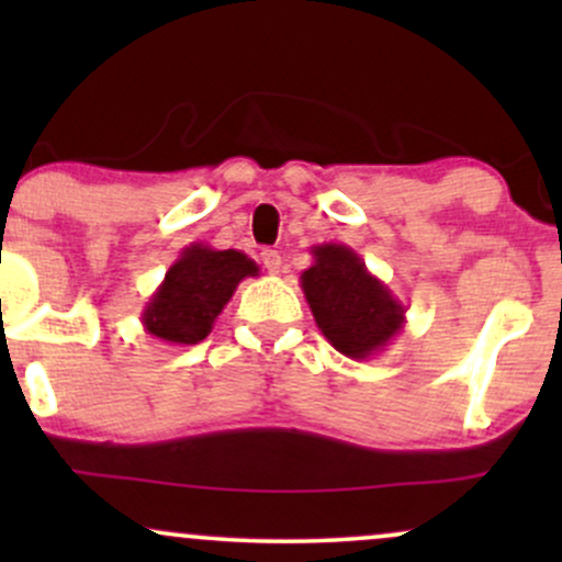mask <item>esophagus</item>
Returning a JSON list of instances; mask_svg holds the SVG:
<instances>
[{
  "label": "esophagus",
  "mask_w": 562,
  "mask_h": 562,
  "mask_svg": "<svg viewBox=\"0 0 562 562\" xmlns=\"http://www.w3.org/2000/svg\"><path fill=\"white\" fill-rule=\"evenodd\" d=\"M261 263L269 274L282 272V256L277 250H261Z\"/></svg>",
  "instance_id": "34e87169"
}]
</instances>
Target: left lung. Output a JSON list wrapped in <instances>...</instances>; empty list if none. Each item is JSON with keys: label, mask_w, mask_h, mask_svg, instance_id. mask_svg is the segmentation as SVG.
<instances>
[{"label": "left lung", "mask_w": 562, "mask_h": 562, "mask_svg": "<svg viewBox=\"0 0 562 562\" xmlns=\"http://www.w3.org/2000/svg\"><path fill=\"white\" fill-rule=\"evenodd\" d=\"M314 263L301 274V288L314 322L348 359H370L385 351L404 327L406 308L348 245L322 243Z\"/></svg>", "instance_id": "obj_1"}]
</instances>
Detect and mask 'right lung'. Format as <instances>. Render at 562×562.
<instances>
[{
    "label": "right lung",
    "mask_w": 562,
    "mask_h": 562,
    "mask_svg": "<svg viewBox=\"0 0 562 562\" xmlns=\"http://www.w3.org/2000/svg\"><path fill=\"white\" fill-rule=\"evenodd\" d=\"M256 274L259 263L243 250L187 245L142 308V327L171 346H195L214 330L237 285Z\"/></svg>",
    "instance_id": "right-lung-1"
}]
</instances>
